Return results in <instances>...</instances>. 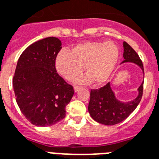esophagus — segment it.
<instances>
[{
	"instance_id": "1",
	"label": "esophagus",
	"mask_w": 159,
	"mask_h": 159,
	"mask_svg": "<svg viewBox=\"0 0 159 159\" xmlns=\"http://www.w3.org/2000/svg\"><path fill=\"white\" fill-rule=\"evenodd\" d=\"M80 87H78V86H75L74 87V91L75 92V93H77V92H78V91H80Z\"/></svg>"
}]
</instances>
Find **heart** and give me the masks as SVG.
Segmentation results:
<instances>
[{"label": "heart", "mask_w": 159, "mask_h": 159, "mask_svg": "<svg viewBox=\"0 0 159 159\" xmlns=\"http://www.w3.org/2000/svg\"><path fill=\"white\" fill-rule=\"evenodd\" d=\"M120 52L112 42H85L71 50L60 51L55 57V65L59 75L66 80L74 78L84 66L88 74L75 79L80 84H89L94 80L102 84L109 80L118 63Z\"/></svg>", "instance_id": "obj_1"}]
</instances>
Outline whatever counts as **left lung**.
<instances>
[{"instance_id": "obj_1", "label": "left lung", "mask_w": 159, "mask_h": 159, "mask_svg": "<svg viewBox=\"0 0 159 159\" xmlns=\"http://www.w3.org/2000/svg\"><path fill=\"white\" fill-rule=\"evenodd\" d=\"M125 60L122 63H130L136 64L142 69L144 74V68L142 60L138 55L127 43H123ZM138 95L136 98L128 102H122L116 97L114 92L111 88L110 83L100 89L91 90L89 112L92 118L96 122L106 125H113L123 121L129 116L138 107L142 100L143 92V82L138 89Z\"/></svg>"}]
</instances>
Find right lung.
Segmentation results:
<instances>
[{
	"mask_svg": "<svg viewBox=\"0 0 159 159\" xmlns=\"http://www.w3.org/2000/svg\"><path fill=\"white\" fill-rule=\"evenodd\" d=\"M62 43L55 37L35 42L17 61L13 87L16 101L25 118L36 126L56 124L66 116L74 89L56 71L55 57Z\"/></svg>",
	"mask_w": 159,
	"mask_h": 159,
	"instance_id": "right-lung-1",
	"label": "right lung"
}]
</instances>
